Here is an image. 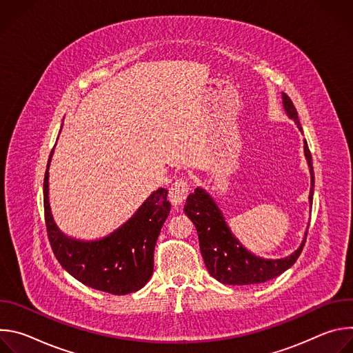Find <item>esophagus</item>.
Segmentation results:
<instances>
[{
  "label": "esophagus",
  "mask_w": 353,
  "mask_h": 353,
  "mask_svg": "<svg viewBox=\"0 0 353 353\" xmlns=\"http://www.w3.org/2000/svg\"><path fill=\"white\" fill-rule=\"evenodd\" d=\"M188 191H190V185H188V181L187 179H177L170 190H169V199L170 203L177 207V205H181L183 201L187 198L188 195Z\"/></svg>",
  "instance_id": "esophagus-1"
}]
</instances>
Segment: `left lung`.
<instances>
[{
  "mask_svg": "<svg viewBox=\"0 0 353 353\" xmlns=\"http://www.w3.org/2000/svg\"><path fill=\"white\" fill-rule=\"evenodd\" d=\"M282 103L288 117L292 119L301 131L296 108L286 93H282ZM305 157L310 169L309 203L312 207L314 194V172L312 154L306 139ZM184 212L196 229L199 250L208 272L225 285H254L276 278L296 263L307 237L306 229L305 237L299 248L285 259H263L251 253L237 240L229 229L225 216L214 198L204 188L196 187L194 192L187 196Z\"/></svg>",
  "mask_w": 353,
  "mask_h": 353,
  "instance_id": "obj_1",
  "label": "left lung"
}]
</instances>
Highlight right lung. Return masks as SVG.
I'll return each mask as SVG.
<instances>
[{
	"mask_svg": "<svg viewBox=\"0 0 353 353\" xmlns=\"http://www.w3.org/2000/svg\"><path fill=\"white\" fill-rule=\"evenodd\" d=\"M53 154L54 148L47 162L43 195L47 234L56 259L70 275L89 288L112 294L139 290L154 272L155 244L170 212L168 190L154 191L110 234L97 240H78L60 230L50 208L48 169Z\"/></svg>",
	"mask_w": 353,
	"mask_h": 353,
	"instance_id": "obj_1",
	"label": "right lung"
}]
</instances>
